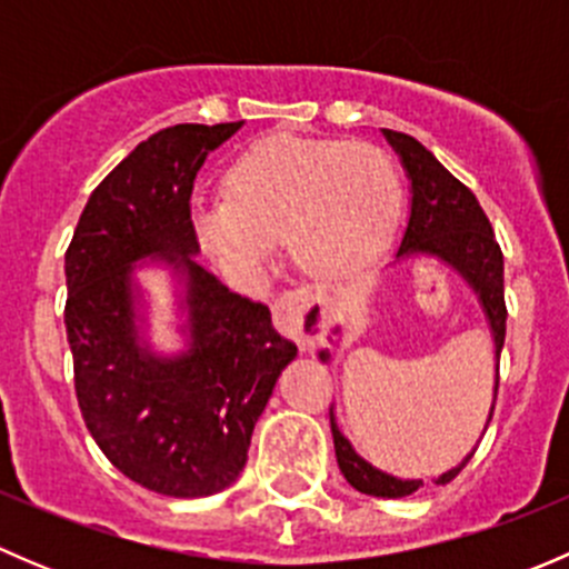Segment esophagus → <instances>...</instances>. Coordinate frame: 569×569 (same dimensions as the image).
I'll return each mask as SVG.
<instances>
[{
    "label": "esophagus",
    "mask_w": 569,
    "mask_h": 569,
    "mask_svg": "<svg viewBox=\"0 0 569 569\" xmlns=\"http://www.w3.org/2000/svg\"><path fill=\"white\" fill-rule=\"evenodd\" d=\"M274 325L297 341V347L306 352L325 336L327 330V311L325 302L313 289H295L283 291L272 306Z\"/></svg>",
    "instance_id": "1"
}]
</instances>
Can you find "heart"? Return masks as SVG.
Masks as SVG:
<instances>
[{"label":"heart","instance_id":"1","mask_svg":"<svg viewBox=\"0 0 569 569\" xmlns=\"http://www.w3.org/2000/svg\"><path fill=\"white\" fill-rule=\"evenodd\" d=\"M399 206V173L382 148L278 134L228 168L222 203L194 211V231L228 272H256L286 239L302 272L341 280L388 248Z\"/></svg>","mask_w":569,"mask_h":569}]
</instances>
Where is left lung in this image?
<instances>
[{"label": "left lung", "instance_id": "obj_1", "mask_svg": "<svg viewBox=\"0 0 569 569\" xmlns=\"http://www.w3.org/2000/svg\"><path fill=\"white\" fill-rule=\"evenodd\" d=\"M388 142L401 157L407 178L412 181V206L410 222L401 237L396 258L405 256H438L440 261L449 263L451 269L468 280L470 289L479 297L485 317L490 321L492 341H496V393H492V407L487 423L492 421L498 396V360H501L503 338H507V302H503V252L498 248L496 233H492L490 220L479 206L476 194L457 181L416 137L401 134V131L382 129ZM327 360V352H319ZM487 429V427H485ZM330 432L336 443V460L341 468L343 479L358 492L377 498H405L423 487L421 479H396L391 473H382L375 465H369L358 451L352 449L347 438L338 429L336 416L330 407ZM473 451H470L457 468L446 470L435 479V485H449L457 473L468 465Z\"/></svg>", "mask_w": 569, "mask_h": 569}]
</instances>
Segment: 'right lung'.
Masks as SVG:
<instances>
[{
    "label": "right lung",
    "instance_id": "1",
    "mask_svg": "<svg viewBox=\"0 0 569 569\" xmlns=\"http://www.w3.org/2000/svg\"><path fill=\"white\" fill-rule=\"evenodd\" d=\"M239 123H178L134 148L90 194L66 250V332L79 410L123 476L173 498L214 496L248 462L258 416L297 347L261 302L198 261L194 176ZM153 254L184 278L190 349L139 347L130 269Z\"/></svg>",
    "mask_w": 569,
    "mask_h": 569
}]
</instances>
